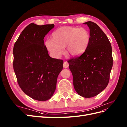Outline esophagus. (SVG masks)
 Listing matches in <instances>:
<instances>
[{"label": "esophagus", "mask_w": 127, "mask_h": 127, "mask_svg": "<svg viewBox=\"0 0 127 127\" xmlns=\"http://www.w3.org/2000/svg\"><path fill=\"white\" fill-rule=\"evenodd\" d=\"M68 66H69L68 63L67 61H64V68H68Z\"/></svg>", "instance_id": "esophagus-1"}]
</instances>
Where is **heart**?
<instances>
[{"label":"heart","mask_w":127,"mask_h":127,"mask_svg":"<svg viewBox=\"0 0 127 127\" xmlns=\"http://www.w3.org/2000/svg\"><path fill=\"white\" fill-rule=\"evenodd\" d=\"M52 38L46 40L45 45L52 57L59 59L64 53V48L72 57L82 54L89 44L91 35L85 27L64 26L54 31Z\"/></svg>","instance_id":"heart-1"}]
</instances>
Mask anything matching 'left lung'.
I'll return each mask as SVG.
<instances>
[{"label":"left lung","mask_w":127,"mask_h":127,"mask_svg":"<svg viewBox=\"0 0 127 127\" xmlns=\"http://www.w3.org/2000/svg\"><path fill=\"white\" fill-rule=\"evenodd\" d=\"M90 42L84 53L68 63L72 73L74 89L79 95L90 98L106 88L113 67L112 48L109 39L100 27L87 21Z\"/></svg>","instance_id":"obj_1"}]
</instances>
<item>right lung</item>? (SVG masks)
Masks as SVG:
<instances>
[{"instance_id": "add662e5", "label": "right lung", "mask_w": 127, "mask_h": 127, "mask_svg": "<svg viewBox=\"0 0 127 127\" xmlns=\"http://www.w3.org/2000/svg\"><path fill=\"white\" fill-rule=\"evenodd\" d=\"M54 27V24H29L13 47V69L19 87L38 101L51 98L63 68V60L49 57L44 44V37Z\"/></svg>"}]
</instances>
